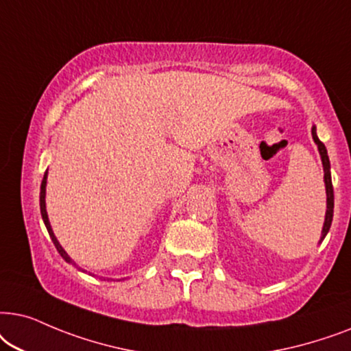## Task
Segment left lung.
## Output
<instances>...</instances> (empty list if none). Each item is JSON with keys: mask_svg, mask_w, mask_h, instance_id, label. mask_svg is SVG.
<instances>
[{"mask_svg": "<svg viewBox=\"0 0 351 351\" xmlns=\"http://www.w3.org/2000/svg\"><path fill=\"white\" fill-rule=\"evenodd\" d=\"M311 134H313V141L316 143L317 151H319V156H321V160H322V167H324L326 195H328V210H326L324 226H322V234H321V241H322L326 237V234H328V232H329V230H330V223H332V217H334V188H332V180H330V162H329L328 151H326V146L319 141V138H317L315 125H313V128H311Z\"/></svg>", "mask_w": 351, "mask_h": 351, "instance_id": "obj_1", "label": "left lung"}]
</instances>
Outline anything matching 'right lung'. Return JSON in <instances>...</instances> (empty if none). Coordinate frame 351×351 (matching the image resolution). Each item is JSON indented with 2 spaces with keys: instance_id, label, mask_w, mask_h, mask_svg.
<instances>
[{
  "instance_id": "1",
  "label": "right lung",
  "mask_w": 351,
  "mask_h": 351,
  "mask_svg": "<svg viewBox=\"0 0 351 351\" xmlns=\"http://www.w3.org/2000/svg\"><path fill=\"white\" fill-rule=\"evenodd\" d=\"M46 178H48V171H45L43 181H41V188H40V210H41V217H43V221H45L46 230H48L51 241H53V244L56 245V249H58V252L60 254V256H62V258H64L65 261H67V263H72V265H75V263H73V260L70 258V256L67 255V252H65V250L62 249V247H60L59 241L56 239V236H54V232H53V228H51V224H49L48 213H46V200H45V197H46Z\"/></svg>"
}]
</instances>
